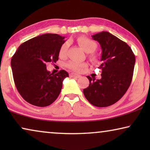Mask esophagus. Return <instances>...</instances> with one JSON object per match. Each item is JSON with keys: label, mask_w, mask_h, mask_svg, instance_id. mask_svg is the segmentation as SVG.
I'll list each match as a JSON object with an SVG mask.
<instances>
[{"label": "esophagus", "mask_w": 150, "mask_h": 150, "mask_svg": "<svg viewBox=\"0 0 150 150\" xmlns=\"http://www.w3.org/2000/svg\"><path fill=\"white\" fill-rule=\"evenodd\" d=\"M69 76H70V77H71V78H76V79L81 77V75L77 74H74V73H71L70 74H69Z\"/></svg>", "instance_id": "obj_1"}]
</instances>
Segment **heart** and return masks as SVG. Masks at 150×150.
<instances>
[{
    "mask_svg": "<svg viewBox=\"0 0 150 150\" xmlns=\"http://www.w3.org/2000/svg\"><path fill=\"white\" fill-rule=\"evenodd\" d=\"M77 42L79 43V46L86 52L91 53L89 55V58L92 61L96 62L98 61V57L93 53H91L93 52L98 48V44L95 41L89 38H87V37L81 36L77 39ZM68 47V42H65L61 45L59 50V55L61 58H65L67 56ZM66 67L71 70L76 71V72H81L85 68H87V64L86 63H81L78 62V61H69L66 64Z\"/></svg>",
    "mask_w": 150,
    "mask_h": 150,
    "instance_id": "obj_1",
    "label": "heart"
}]
</instances>
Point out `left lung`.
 I'll return each mask as SVG.
<instances>
[{"label":"left lung","mask_w":150,"mask_h":150,"mask_svg":"<svg viewBox=\"0 0 150 150\" xmlns=\"http://www.w3.org/2000/svg\"><path fill=\"white\" fill-rule=\"evenodd\" d=\"M92 38L102 48V78L96 80L87 76L89 85L83 93L92 105L106 107L120 100L130 87L135 56L126 42L110 33L102 31Z\"/></svg>","instance_id":"8db88e82"}]
</instances>
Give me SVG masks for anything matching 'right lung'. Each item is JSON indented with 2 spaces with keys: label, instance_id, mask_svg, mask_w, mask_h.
<instances>
[{
  "label": "right lung",
  "instance_id": "add662e5",
  "mask_svg": "<svg viewBox=\"0 0 150 150\" xmlns=\"http://www.w3.org/2000/svg\"><path fill=\"white\" fill-rule=\"evenodd\" d=\"M64 37L44 34L24 42L12 57L13 81L20 96L32 105L45 107L53 103L60 94L63 81L69 74L60 70L47 71V63L59 60V50Z\"/></svg>",
  "mask_w": 150,
  "mask_h": 150
}]
</instances>
